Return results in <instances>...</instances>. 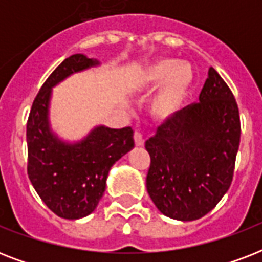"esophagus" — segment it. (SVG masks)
<instances>
[{"mask_svg":"<svg viewBox=\"0 0 262 262\" xmlns=\"http://www.w3.org/2000/svg\"><path fill=\"white\" fill-rule=\"evenodd\" d=\"M133 139H135V144L137 145V147H143V145H144V137H143V133H141V132L135 130Z\"/></svg>","mask_w":262,"mask_h":262,"instance_id":"obj_1","label":"esophagus"}]
</instances>
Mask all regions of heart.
Here are the masks:
<instances>
[{"label":"heart","mask_w":262,"mask_h":262,"mask_svg":"<svg viewBox=\"0 0 262 262\" xmlns=\"http://www.w3.org/2000/svg\"><path fill=\"white\" fill-rule=\"evenodd\" d=\"M193 80L189 63L174 62V59L160 58L144 68L137 83L144 90H152L162 84L159 92L152 100V111L166 118L178 110Z\"/></svg>","instance_id":"1"}]
</instances>
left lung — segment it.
I'll return each instance as SVG.
<instances>
[{
    "instance_id": "1",
    "label": "left lung",
    "mask_w": 262,
    "mask_h": 262,
    "mask_svg": "<svg viewBox=\"0 0 262 262\" xmlns=\"http://www.w3.org/2000/svg\"><path fill=\"white\" fill-rule=\"evenodd\" d=\"M239 141L235 98L209 68L200 102L174 113L145 141L147 190L156 208L182 222L207 215L231 185Z\"/></svg>"
}]
</instances>
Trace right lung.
Segmentation results:
<instances>
[{
  "label": "right lung",
  "mask_w": 262,
  "mask_h": 262,
  "mask_svg": "<svg viewBox=\"0 0 262 262\" xmlns=\"http://www.w3.org/2000/svg\"><path fill=\"white\" fill-rule=\"evenodd\" d=\"M98 65L83 54L63 59L43 83L27 121V172L49 209L63 219L90 215L102 199L111 166L135 147L132 127H95L77 144L59 141L49 127L51 88L75 72Z\"/></svg>",
  "instance_id": "1"
}]
</instances>
